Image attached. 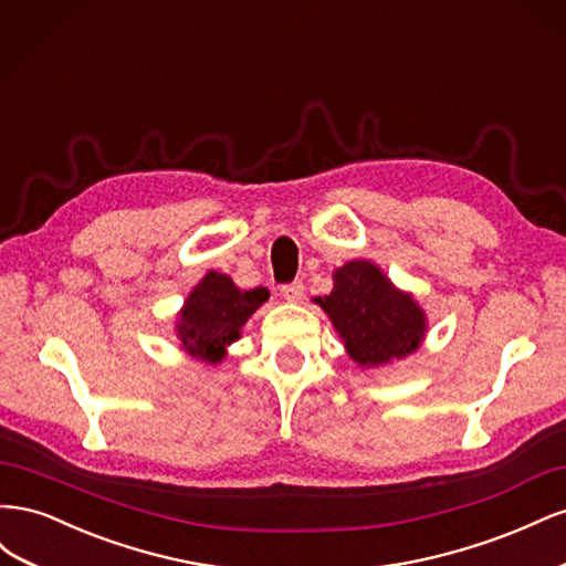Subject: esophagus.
I'll list each match as a JSON object with an SVG mask.
<instances>
[{
	"mask_svg": "<svg viewBox=\"0 0 566 566\" xmlns=\"http://www.w3.org/2000/svg\"><path fill=\"white\" fill-rule=\"evenodd\" d=\"M281 295L287 300V302H300L304 297V285L300 281L295 283H287L281 287Z\"/></svg>",
	"mask_w": 566,
	"mask_h": 566,
	"instance_id": "1",
	"label": "esophagus"
}]
</instances>
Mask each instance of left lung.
<instances>
[{
	"label": "left lung",
	"mask_w": 566,
	"mask_h": 566,
	"mask_svg": "<svg viewBox=\"0 0 566 566\" xmlns=\"http://www.w3.org/2000/svg\"><path fill=\"white\" fill-rule=\"evenodd\" d=\"M328 314L354 364L380 368L416 354L427 335V314L413 293L397 287L368 260L333 271L331 295L314 297Z\"/></svg>",
	"instance_id": "1"
}]
</instances>
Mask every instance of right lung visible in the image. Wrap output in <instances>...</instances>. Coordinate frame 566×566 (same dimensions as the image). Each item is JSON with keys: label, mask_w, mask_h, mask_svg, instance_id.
<instances>
[{"label": "right lung", "mask_w": 566, "mask_h": 566, "mask_svg": "<svg viewBox=\"0 0 566 566\" xmlns=\"http://www.w3.org/2000/svg\"><path fill=\"white\" fill-rule=\"evenodd\" d=\"M269 300L266 287L241 290L231 276L208 271L188 293L175 321L179 347L205 364H219L241 339L243 325Z\"/></svg>", "instance_id": "add662e5"}]
</instances>
